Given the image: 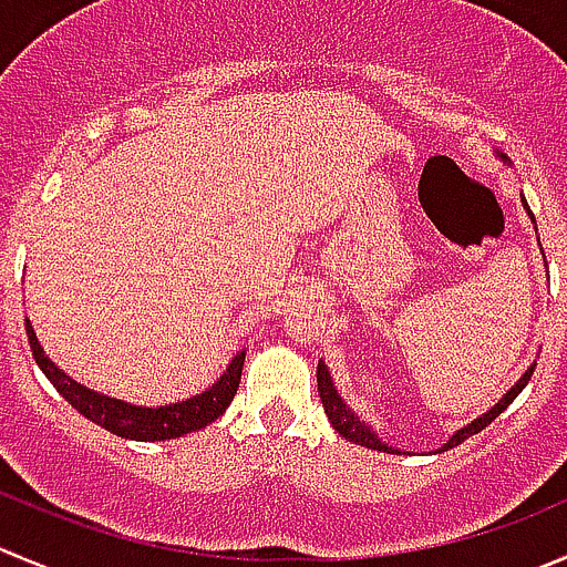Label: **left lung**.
I'll return each instance as SVG.
<instances>
[{
  "mask_svg": "<svg viewBox=\"0 0 567 567\" xmlns=\"http://www.w3.org/2000/svg\"><path fill=\"white\" fill-rule=\"evenodd\" d=\"M502 157H504V155H502ZM532 218H535V216H532ZM532 373H535V365H532L529 371H526L524 377H520L518 382H515V388H509V390H507V395H504V399L498 401V404L493 406V410H487L485 415H482V417H476V421H471L468 426H465V430H460L457 435H452V441H449V443H443V449H441V452H449V449L460 446V443H463V441H468L471 435H476V432H482V430H485V426H491V423L496 421V417L502 415V412L507 410L509 404H513V401H515V395H518L520 390H524L526 384H529ZM318 393H321L323 410H327V415H329V423H332L334 430H338L340 435L346 437V441L357 443V446L377 449V452H395V449L384 446V443L379 441L377 435H373V432H371V426H365V421H360V417H357L354 412H351L349 406L343 404V399H340V395H338V390H334V384H332V377H329V371H327V365H323V362H318ZM395 454H399V452H395Z\"/></svg>",
  "mask_w": 567,
  "mask_h": 567,
  "instance_id": "left-lung-1",
  "label": "left lung"
}]
</instances>
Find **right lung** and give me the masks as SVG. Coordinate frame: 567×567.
Wrapping results in <instances>:
<instances>
[{"mask_svg":"<svg viewBox=\"0 0 567 567\" xmlns=\"http://www.w3.org/2000/svg\"><path fill=\"white\" fill-rule=\"evenodd\" d=\"M27 338H30V349L38 368L47 373V379L58 388V393L63 395L76 412H82L87 421H93L96 426H102V430L113 432V435L126 437V441H172V437H183L188 435V432H196L202 430V426H207V423L216 421L218 415H224L229 401L238 393L240 371H244L246 360V351H238L235 360L229 362L227 371H224V377L218 379L213 388H207L205 393L194 395V399L188 401H177V404L157 406L155 410V406H135L118 399H107V395L93 393V390L82 388V384H76L71 377H65V373L43 354L30 321H27Z\"/></svg>","mask_w":567,"mask_h":567,"instance_id":"right-lung-1","label":"right lung"}]
</instances>
